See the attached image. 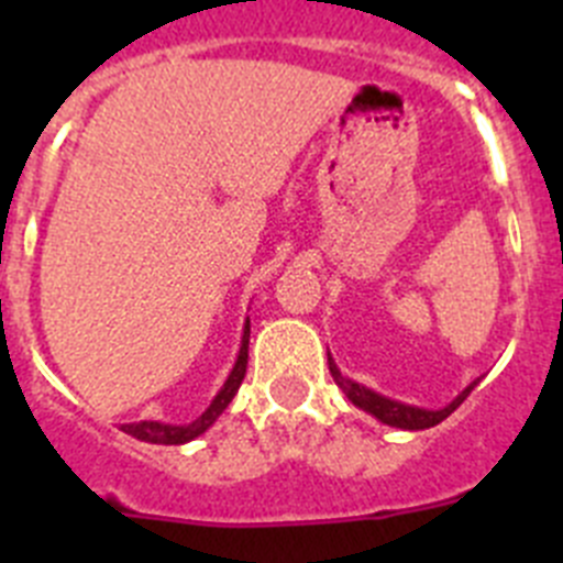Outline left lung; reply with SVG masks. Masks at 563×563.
<instances>
[{"instance_id": "8db88e82", "label": "left lung", "mask_w": 563, "mask_h": 563, "mask_svg": "<svg viewBox=\"0 0 563 563\" xmlns=\"http://www.w3.org/2000/svg\"><path fill=\"white\" fill-rule=\"evenodd\" d=\"M330 372H332V377H335L338 386L343 389V395L350 397L357 409L369 411L372 417H377V420L386 422V426H395V429H406V431L431 429V426L442 422L449 415H454V411L462 406V400H465V397L471 395V389H474L476 383H479V380H474L465 391H462V395H456L454 400L445 406V409L434 411V409H420V406H409V402L389 400V397L377 395V391L366 389V386H361V383L350 380V377H343L341 372H338L335 363H332V357H330Z\"/></svg>"}]
</instances>
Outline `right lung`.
<instances>
[{"label":"right lung","instance_id":"right-lung-1","mask_svg":"<svg viewBox=\"0 0 563 563\" xmlns=\"http://www.w3.org/2000/svg\"><path fill=\"white\" fill-rule=\"evenodd\" d=\"M247 341H251V321H245V332H242V346H239L236 363H233L231 375H228L225 386L220 389V395L213 397L211 406L202 411L200 417L188 426H168V422H157V420H141V422H126L123 431L132 434L134 440L143 442H154V445H183V442H191L194 437L206 434L211 429L217 417L228 409V402L233 400V395L242 386V377H245L247 369Z\"/></svg>","mask_w":563,"mask_h":563}]
</instances>
